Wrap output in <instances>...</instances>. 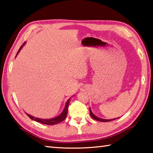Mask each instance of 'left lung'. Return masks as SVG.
Returning a JSON list of instances; mask_svg holds the SVG:
<instances>
[{"label":"left lung","instance_id":"left-lung-1","mask_svg":"<svg viewBox=\"0 0 153 153\" xmlns=\"http://www.w3.org/2000/svg\"><path fill=\"white\" fill-rule=\"evenodd\" d=\"M90 116H91V117L93 119H94V120H97V121H102V122H107V121H112V120H116V119H112V120H105V119H102V118L98 117L96 115H94V114H93V113L92 112V111H91V109H90Z\"/></svg>","mask_w":153,"mask_h":153}]
</instances>
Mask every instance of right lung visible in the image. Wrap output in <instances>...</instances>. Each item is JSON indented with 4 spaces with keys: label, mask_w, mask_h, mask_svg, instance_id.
Segmentation results:
<instances>
[{
    "label": "right lung",
    "mask_w": 153,
    "mask_h": 153,
    "mask_svg": "<svg viewBox=\"0 0 153 153\" xmlns=\"http://www.w3.org/2000/svg\"><path fill=\"white\" fill-rule=\"evenodd\" d=\"M24 42L22 46H21L20 48L19 49V51H18L17 53L16 56L17 55V54L19 53V51L22 48L23 46L25 45ZM69 100H70V98H69L68 100H67L65 106V108L63 111V112H62L60 115L57 117H56L55 118H53V119H48V120H44V119H40V118H37V117H34L33 116H32L29 115V114H27L28 117H29L30 119H32V120H34L36 121H37V122H39L41 123H43V124H46V125H55V124H57L59 123H61V121H63L66 118V116H67V111H68V107H69Z\"/></svg>",
    "instance_id": "right-lung-1"
}]
</instances>
